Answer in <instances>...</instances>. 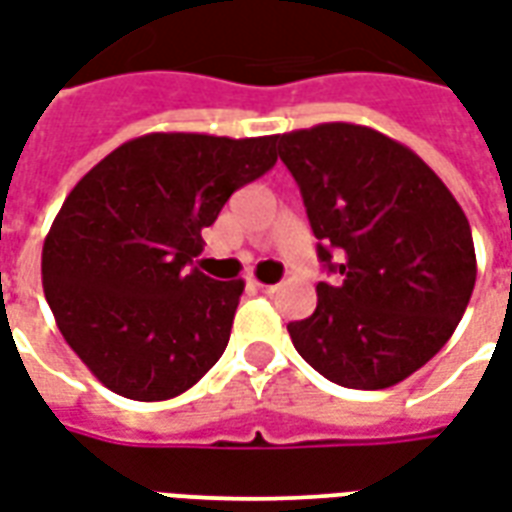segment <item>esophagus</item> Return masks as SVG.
<instances>
[{"label": "esophagus", "instance_id": "esophagus-1", "mask_svg": "<svg viewBox=\"0 0 512 512\" xmlns=\"http://www.w3.org/2000/svg\"><path fill=\"white\" fill-rule=\"evenodd\" d=\"M249 288L260 290V293H274L277 285H266V282H257V279H249Z\"/></svg>", "mask_w": 512, "mask_h": 512}]
</instances>
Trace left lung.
I'll use <instances>...</instances> for the list:
<instances>
[{"label": "left lung", "instance_id": "8db88e82", "mask_svg": "<svg viewBox=\"0 0 512 512\" xmlns=\"http://www.w3.org/2000/svg\"><path fill=\"white\" fill-rule=\"evenodd\" d=\"M277 147L337 274L318 282L310 318L288 323L290 340L334 384H400L439 354L472 299L466 213L414 150L376 128L323 123L279 134Z\"/></svg>", "mask_w": 512, "mask_h": 512}]
</instances>
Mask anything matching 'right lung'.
<instances>
[{"label": "right lung", "instance_id": "add662e5", "mask_svg": "<svg viewBox=\"0 0 512 512\" xmlns=\"http://www.w3.org/2000/svg\"><path fill=\"white\" fill-rule=\"evenodd\" d=\"M274 164L277 136L145 134L73 186L43 244V293L106 389L169 400L219 362L244 282L191 260L230 194Z\"/></svg>", "mask_w": 512, "mask_h": 512}]
</instances>
